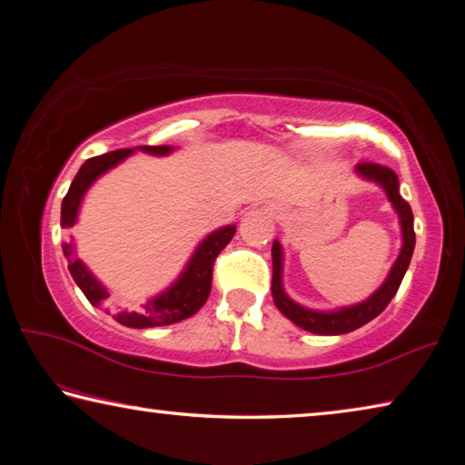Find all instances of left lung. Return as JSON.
I'll return each instance as SVG.
<instances>
[{
  "label": "left lung",
  "instance_id": "8db88e82",
  "mask_svg": "<svg viewBox=\"0 0 465 465\" xmlns=\"http://www.w3.org/2000/svg\"><path fill=\"white\" fill-rule=\"evenodd\" d=\"M356 173L360 179L376 183L378 187H382L386 193L388 201L392 203V209L399 215L401 233H402V248L399 258L394 260V264L388 272L386 281L378 286V289L370 294L366 301L356 302V305L333 309V311H317L299 305L297 301H292L289 294L284 292L282 286V246L281 242L272 243V299L278 311L291 319L294 325H299L305 331L317 333V335H341L350 333L353 329L366 325L368 321H372L386 309L388 302L399 291V286L404 278V272L411 264L412 250H415V227H412V211L411 205L401 197L399 191V176L394 171L386 166H380L374 163H361L356 166Z\"/></svg>",
  "mask_w": 465,
  "mask_h": 465
}]
</instances>
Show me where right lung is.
Listing matches in <instances>:
<instances>
[{
  "label": "right lung",
  "mask_w": 465,
  "mask_h": 465,
  "mask_svg": "<svg viewBox=\"0 0 465 465\" xmlns=\"http://www.w3.org/2000/svg\"><path fill=\"white\" fill-rule=\"evenodd\" d=\"M146 152L152 156H166L174 150L173 146H136V148H125V150H114L107 154H101L95 158H89L85 164L79 168L77 176H74L69 193H66L61 205V225L73 227L77 223V215L83 203V197L91 189V184L95 183L99 176H104L107 171H112L125 158L132 156L134 152ZM235 233V225H225L219 230L211 232L201 240L199 246L193 252L187 266L183 268L179 278L158 292L156 297L142 302L140 307H125L122 302H115L112 294L105 289L97 276L83 264V260L77 256V248H74V240L63 242V254L69 262V272L74 278L79 289L85 294L87 301L93 307L104 305L109 302L107 313L125 327L134 329H146V327H160V325H171L179 323L183 319H189L195 315L197 311L205 305V301L211 292V276H213V262L219 252H222L227 243L232 242Z\"/></svg>",
  "instance_id": "right-lung-1"
}]
</instances>
